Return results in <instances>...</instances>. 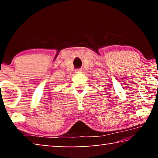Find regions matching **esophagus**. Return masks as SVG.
<instances>
[{
  "instance_id": "34e87169",
  "label": "esophagus",
  "mask_w": 158,
  "mask_h": 158,
  "mask_svg": "<svg viewBox=\"0 0 158 158\" xmlns=\"http://www.w3.org/2000/svg\"><path fill=\"white\" fill-rule=\"evenodd\" d=\"M82 72V69H76L75 70V73H81Z\"/></svg>"
}]
</instances>
